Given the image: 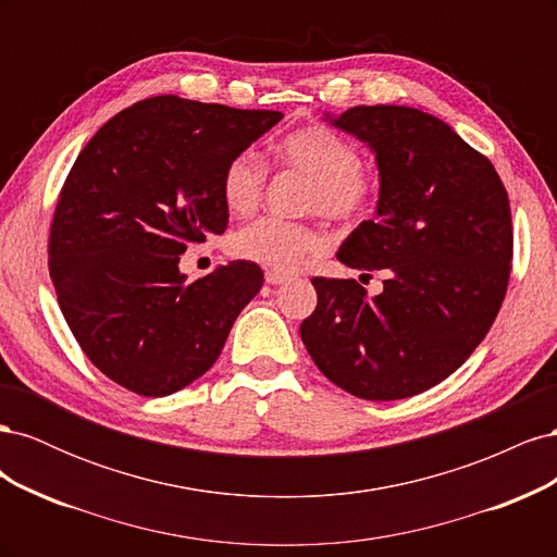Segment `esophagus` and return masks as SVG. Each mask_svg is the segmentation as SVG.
Instances as JSON below:
<instances>
[{
  "label": "esophagus",
  "instance_id": "esophagus-1",
  "mask_svg": "<svg viewBox=\"0 0 557 557\" xmlns=\"http://www.w3.org/2000/svg\"><path fill=\"white\" fill-rule=\"evenodd\" d=\"M264 281H267L269 285H283L285 281H290V276L283 274V272H276V269H269V272L264 274Z\"/></svg>",
  "mask_w": 557,
  "mask_h": 557
}]
</instances>
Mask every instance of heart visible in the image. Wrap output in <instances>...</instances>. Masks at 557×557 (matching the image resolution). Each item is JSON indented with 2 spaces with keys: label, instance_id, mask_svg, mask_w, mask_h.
Here are the masks:
<instances>
[{
  "label": "heart",
  "instance_id": "1",
  "mask_svg": "<svg viewBox=\"0 0 557 557\" xmlns=\"http://www.w3.org/2000/svg\"><path fill=\"white\" fill-rule=\"evenodd\" d=\"M274 156L290 170L309 176L307 209H318L336 221H356L374 201V181L360 170V153L339 132L309 125L288 132L274 144ZM267 164L258 150H242L223 172V201L232 215H250L260 207ZM323 230L307 223L260 218L234 234L232 252L276 272H293L313 252L325 248Z\"/></svg>",
  "mask_w": 557,
  "mask_h": 557
}]
</instances>
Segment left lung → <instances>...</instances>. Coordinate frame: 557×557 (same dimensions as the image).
<instances>
[{"mask_svg": "<svg viewBox=\"0 0 557 557\" xmlns=\"http://www.w3.org/2000/svg\"><path fill=\"white\" fill-rule=\"evenodd\" d=\"M323 121L369 146L379 201L336 258L381 272L369 299L358 281L313 278L315 311L299 325L315 367L360 399H404L442 383L495 323L507 293L509 195L491 160L413 107H352Z\"/></svg>", "mask_w": 557, "mask_h": 557, "instance_id": "8db88e82", "label": "left lung"}]
</instances>
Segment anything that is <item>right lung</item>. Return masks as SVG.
<instances>
[{
  "label": "right lung",
  "instance_id": "add662e5",
  "mask_svg": "<svg viewBox=\"0 0 557 557\" xmlns=\"http://www.w3.org/2000/svg\"><path fill=\"white\" fill-rule=\"evenodd\" d=\"M283 117L160 95L97 129L60 193L50 278L66 325L117 385L164 397L221 356L262 288L256 262L218 264L188 283V244L223 234L227 162Z\"/></svg>",
  "mask_w": 557,
  "mask_h": 557
}]
</instances>
